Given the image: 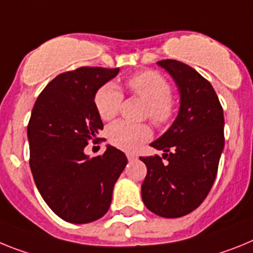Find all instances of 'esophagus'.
<instances>
[{"instance_id":"obj_1","label":"esophagus","mask_w":253,"mask_h":253,"mask_svg":"<svg viewBox=\"0 0 253 253\" xmlns=\"http://www.w3.org/2000/svg\"><path fill=\"white\" fill-rule=\"evenodd\" d=\"M126 155H127V159H128V160H133V159H136V158H137V155H136V154H133V153H127Z\"/></svg>"}]
</instances>
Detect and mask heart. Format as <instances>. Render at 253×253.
<instances>
[{
	"label": "heart",
	"instance_id": "obj_1",
	"mask_svg": "<svg viewBox=\"0 0 253 253\" xmlns=\"http://www.w3.org/2000/svg\"><path fill=\"white\" fill-rule=\"evenodd\" d=\"M129 91L146 104L145 117L157 127H164L175 114L172 87L164 76L155 71H142L127 81ZM124 95L117 85L108 83L98 89L94 105L103 121L113 120L118 114ZM107 136L113 146L125 151H136L151 139V129L146 125H133L118 121L107 128Z\"/></svg>",
	"mask_w": 253,
	"mask_h": 253
}]
</instances>
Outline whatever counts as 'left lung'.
I'll return each instance as SVG.
<instances>
[{"mask_svg": "<svg viewBox=\"0 0 253 253\" xmlns=\"http://www.w3.org/2000/svg\"><path fill=\"white\" fill-rule=\"evenodd\" d=\"M158 65L178 85L181 107L170 128L150 144L164 151L163 158L140 157L148 168L141 196L154 214L179 218L199 208L214 184L224 148L223 107L211 84L191 66L175 60Z\"/></svg>", "mask_w": 253, "mask_h": 253, "instance_id": "8db88e82", "label": "left lung"}]
</instances>
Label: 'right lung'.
<instances>
[{"label":"right lung","mask_w":253,"mask_h":253,"mask_svg":"<svg viewBox=\"0 0 253 253\" xmlns=\"http://www.w3.org/2000/svg\"><path fill=\"white\" fill-rule=\"evenodd\" d=\"M120 69L79 67L50 81L35 100L28 124L29 164L42 197L61 219L98 220L108 211L114 183L127 164L114 146L89 158V141H103L94 95Z\"/></svg>","instance_id":"obj_1"}]
</instances>
